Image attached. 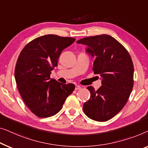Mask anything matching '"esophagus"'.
<instances>
[{"label":"esophagus","instance_id":"obj_1","mask_svg":"<svg viewBox=\"0 0 148 148\" xmlns=\"http://www.w3.org/2000/svg\"><path fill=\"white\" fill-rule=\"evenodd\" d=\"M81 88V86H79V85H76L75 86V90H80Z\"/></svg>","mask_w":148,"mask_h":148}]
</instances>
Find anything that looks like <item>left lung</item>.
Returning a JSON list of instances; mask_svg holds the SVG:
<instances>
[{
    "mask_svg": "<svg viewBox=\"0 0 148 148\" xmlns=\"http://www.w3.org/2000/svg\"><path fill=\"white\" fill-rule=\"evenodd\" d=\"M86 45V52L95 58L94 73L101 77L102 86L87 89L90 98L83 105L87 116L97 121H107L125 105L134 86V64L126 49L113 37L100 35L76 41Z\"/></svg>",
    "mask_w": 148,
    "mask_h": 148,
    "instance_id": "8db88e82",
    "label": "left lung"
}]
</instances>
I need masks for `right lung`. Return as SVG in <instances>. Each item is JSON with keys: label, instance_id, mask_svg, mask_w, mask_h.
Masks as SVG:
<instances>
[{"label": "right lung", "instance_id": "right-lung-1", "mask_svg": "<svg viewBox=\"0 0 148 148\" xmlns=\"http://www.w3.org/2000/svg\"><path fill=\"white\" fill-rule=\"evenodd\" d=\"M75 40L72 37L45 35L33 39L23 49L14 70L18 90L24 103L35 115L45 118L61 110L75 88L50 78L60 54Z\"/></svg>", "mask_w": 148, "mask_h": 148}]
</instances>
